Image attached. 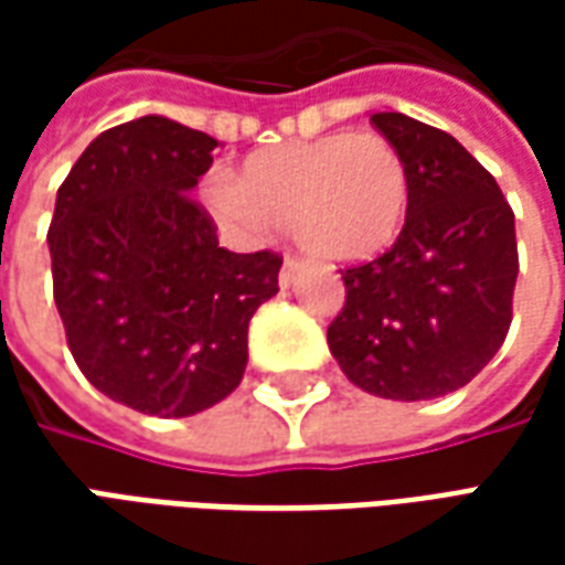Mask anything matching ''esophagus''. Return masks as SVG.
Listing matches in <instances>:
<instances>
[{"label": "esophagus", "mask_w": 565, "mask_h": 565, "mask_svg": "<svg viewBox=\"0 0 565 565\" xmlns=\"http://www.w3.org/2000/svg\"><path fill=\"white\" fill-rule=\"evenodd\" d=\"M302 271V263L296 257H287L284 259V266H281V275H278V281H281V287H290V284L296 281V275Z\"/></svg>", "instance_id": "esophagus-1"}]
</instances>
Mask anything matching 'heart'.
Segmentation results:
<instances>
[{"instance_id": "b5f03b06", "label": "heart", "mask_w": 565, "mask_h": 565, "mask_svg": "<svg viewBox=\"0 0 565 565\" xmlns=\"http://www.w3.org/2000/svg\"><path fill=\"white\" fill-rule=\"evenodd\" d=\"M412 181L399 148L379 132H332L250 153L238 178L211 172L202 202L235 233L294 230L323 263L387 250L403 230Z\"/></svg>"}]
</instances>
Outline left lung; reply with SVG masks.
Here are the masks:
<instances>
[{
	"label": "left lung",
	"instance_id": "8db88e82",
	"mask_svg": "<svg viewBox=\"0 0 565 565\" xmlns=\"http://www.w3.org/2000/svg\"><path fill=\"white\" fill-rule=\"evenodd\" d=\"M372 127L403 153L412 199L391 250L342 271L327 342L360 391L436 399L469 384L509 335L514 211L448 132L399 111L372 115Z\"/></svg>",
	"mask_w": 565,
	"mask_h": 565
}]
</instances>
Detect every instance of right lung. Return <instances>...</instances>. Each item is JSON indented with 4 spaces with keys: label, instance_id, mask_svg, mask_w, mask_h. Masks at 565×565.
<instances>
[{
    "label": "right lung",
    "instance_id": "right-lung-1",
    "mask_svg": "<svg viewBox=\"0 0 565 565\" xmlns=\"http://www.w3.org/2000/svg\"><path fill=\"white\" fill-rule=\"evenodd\" d=\"M217 141L148 115L105 129L56 190L47 230L68 351L96 391L190 417L247 366V323L278 294L275 250L233 254L190 199Z\"/></svg>",
    "mask_w": 565,
    "mask_h": 565
}]
</instances>
